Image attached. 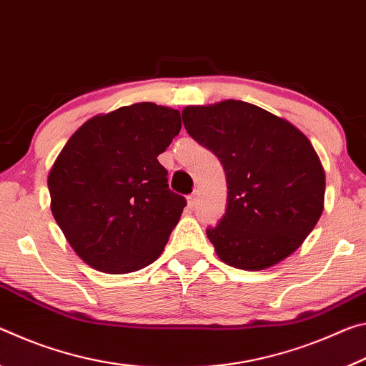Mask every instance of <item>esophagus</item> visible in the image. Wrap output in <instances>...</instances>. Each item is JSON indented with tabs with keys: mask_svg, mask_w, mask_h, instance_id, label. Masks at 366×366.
I'll return each instance as SVG.
<instances>
[{
	"mask_svg": "<svg viewBox=\"0 0 366 366\" xmlns=\"http://www.w3.org/2000/svg\"><path fill=\"white\" fill-rule=\"evenodd\" d=\"M197 200H198V194L197 192H194V194L187 197V202H189V207L194 208L197 205Z\"/></svg>",
	"mask_w": 366,
	"mask_h": 366,
	"instance_id": "34e87169",
	"label": "esophagus"
}]
</instances>
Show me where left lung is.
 Returning <instances> with one entry per match:
<instances>
[{"label": "left lung", "mask_w": 366, "mask_h": 366, "mask_svg": "<svg viewBox=\"0 0 366 366\" xmlns=\"http://www.w3.org/2000/svg\"><path fill=\"white\" fill-rule=\"evenodd\" d=\"M182 121L226 172V214L207 229L222 262L259 271L299 249L323 213L326 185L305 135L286 119L239 100L187 107Z\"/></svg>", "instance_id": "1"}]
</instances>
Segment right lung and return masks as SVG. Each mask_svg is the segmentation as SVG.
<instances>
[{"instance_id":"add662e5","label":"right lung","mask_w":366,"mask_h":366,"mask_svg":"<svg viewBox=\"0 0 366 366\" xmlns=\"http://www.w3.org/2000/svg\"><path fill=\"white\" fill-rule=\"evenodd\" d=\"M181 126L177 109L135 103L92 117L58 154L51 213L92 268L124 274L161 255L187 205L158 161Z\"/></svg>"}]
</instances>
